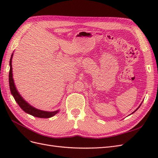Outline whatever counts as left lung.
<instances>
[{
    "label": "left lung",
    "instance_id": "obj_1",
    "mask_svg": "<svg viewBox=\"0 0 158 158\" xmlns=\"http://www.w3.org/2000/svg\"><path fill=\"white\" fill-rule=\"evenodd\" d=\"M137 109H136V110H137ZM136 111H134V112H135ZM134 112H133V113H134Z\"/></svg>",
    "mask_w": 158,
    "mask_h": 158
}]
</instances>
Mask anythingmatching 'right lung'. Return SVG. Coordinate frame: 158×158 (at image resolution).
<instances>
[{
  "mask_svg": "<svg viewBox=\"0 0 158 158\" xmlns=\"http://www.w3.org/2000/svg\"><path fill=\"white\" fill-rule=\"evenodd\" d=\"M13 54H12L11 58L10 60V71H9V84H10V92L14 98L15 101L17 102V103L19 105L22 110H23L26 113H29L31 115L40 117V118H50L52 116H54L59 111H52V112H49V111H41V110L37 109L31 106L30 105L27 103L24 99L21 97V95L19 94L18 91L15 87V85L14 83V80L12 78V58Z\"/></svg>",
  "mask_w": 158,
  "mask_h": 158,
  "instance_id": "right-lung-1",
  "label": "right lung"
}]
</instances>
